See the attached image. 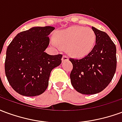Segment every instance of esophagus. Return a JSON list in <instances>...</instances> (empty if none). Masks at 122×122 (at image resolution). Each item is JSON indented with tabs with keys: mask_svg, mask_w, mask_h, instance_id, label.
<instances>
[{
	"mask_svg": "<svg viewBox=\"0 0 122 122\" xmlns=\"http://www.w3.org/2000/svg\"><path fill=\"white\" fill-rule=\"evenodd\" d=\"M61 60H62V62H63V61H68V60H69V57H68V56H63V57H62Z\"/></svg>",
	"mask_w": 122,
	"mask_h": 122,
	"instance_id": "esophagus-1",
	"label": "esophagus"
}]
</instances>
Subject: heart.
Returning <instances> with one entry per match:
<instances>
[{
    "mask_svg": "<svg viewBox=\"0 0 122 122\" xmlns=\"http://www.w3.org/2000/svg\"><path fill=\"white\" fill-rule=\"evenodd\" d=\"M95 39L96 36L92 29L74 26L56 32L55 38H52L51 42L57 49L66 48L70 56L80 58L86 56L92 51Z\"/></svg>",
    "mask_w": 122,
    "mask_h": 122,
    "instance_id": "obj_1",
    "label": "heart"
}]
</instances>
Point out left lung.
I'll list each match as a JSON object with an SVG mask.
<instances>
[{"label":"left lung","instance_id":"8db88e82","mask_svg":"<svg viewBox=\"0 0 122 122\" xmlns=\"http://www.w3.org/2000/svg\"><path fill=\"white\" fill-rule=\"evenodd\" d=\"M96 39L88 55L80 59L70 58L73 65L70 78L72 86L82 94L102 92L112 80L116 69V48L105 32L92 27Z\"/></svg>","mask_w":122,"mask_h":122}]
</instances>
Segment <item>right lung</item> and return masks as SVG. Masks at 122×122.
Instances as JSON below:
<instances>
[{
    "mask_svg": "<svg viewBox=\"0 0 122 122\" xmlns=\"http://www.w3.org/2000/svg\"><path fill=\"white\" fill-rule=\"evenodd\" d=\"M50 26L35 27L17 34L6 50L5 73L10 85L19 94L33 97L48 86L52 69L61 63L62 55L44 52L49 45Z\"/></svg>",
    "mask_w": 122,
    "mask_h": 122,
    "instance_id": "1",
    "label": "right lung"
}]
</instances>
